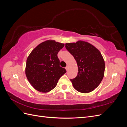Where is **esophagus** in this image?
Instances as JSON below:
<instances>
[{
  "instance_id": "1",
  "label": "esophagus",
  "mask_w": 127,
  "mask_h": 127,
  "mask_svg": "<svg viewBox=\"0 0 127 127\" xmlns=\"http://www.w3.org/2000/svg\"><path fill=\"white\" fill-rule=\"evenodd\" d=\"M65 69H66V70H67V71H68V69H69V67H68V66H67L66 67H65Z\"/></svg>"
}]
</instances>
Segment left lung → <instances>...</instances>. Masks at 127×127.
<instances>
[{"mask_svg":"<svg viewBox=\"0 0 127 127\" xmlns=\"http://www.w3.org/2000/svg\"><path fill=\"white\" fill-rule=\"evenodd\" d=\"M66 49L77 64V76L70 80L75 89L83 93L97 88L104 77V60L101 52L93 45L85 41L66 43Z\"/></svg>","mask_w":127,"mask_h":127,"instance_id":"8db88e82","label":"left lung"}]
</instances>
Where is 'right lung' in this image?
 <instances>
[{"label":"right lung","instance_id":"obj_1","mask_svg":"<svg viewBox=\"0 0 127 127\" xmlns=\"http://www.w3.org/2000/svg\"><path fill=\"white\" fill-rule=\"evenodd\" d=\"M64 47V43L48 40L38 45L30 54L25 74L30 83L37 91L43 93L51 91L66 72L60 66L57 56Z\"/></svg>","mask_w":127,"mask_h":127}]
</instances>
